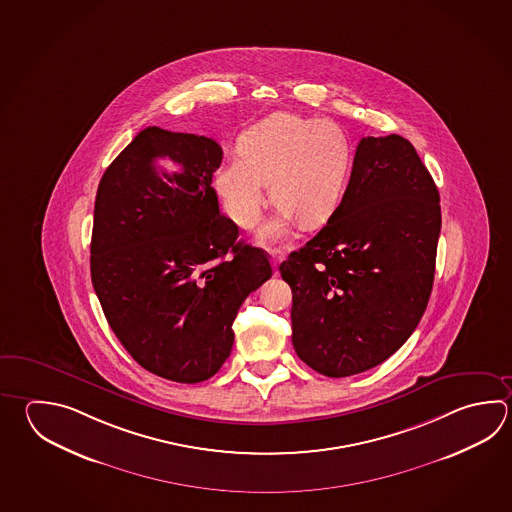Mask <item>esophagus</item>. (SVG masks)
<instances>
[{
    "instance_id": "esophagus-1",
    "label": "esophagus",
    "mask_w": 512,
    "mask_h": 512,
    "mask_svg": "<svg viewBox=\"0 0 512 512\" xmlns=\"http://www.w3.org/2000/svg\"><path fill=\"white\" fill-rule=\"evenodd\" d=\"M282 261H284V253L280 250H271V264H273V268H277Z\"/></svg>"
}]
</instances>
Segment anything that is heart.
Listing matches in <instances>:
<instances>
[{
    "instance_id": "b5f03b06",
    "label": "heart",
    "mask_w": 512,
    "mask_h": 512,
    "mask_svg": "<svg viewBox=\"0 0 512 512\" xmlns=\"http://www.w3.org/2000/svg\"><path fill=\"white\" fill-rule=\"evenodd\" d=\"M239 152L221 164L215 188L233 221L253 228L270 184L277 210L259 232L262 244L286 239L297 219L304 226L326 221L344 195L353 157L337 123L291 112L271 114L248 128Z\"/></svg>"
}]
</instances>
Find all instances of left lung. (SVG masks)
Instances as JSON below:
<instances>
[{"instance_id": "obj_1", "label": "left lung", "mask_w": 512, "mask_h": 512, "mask_svg": "<svg viewBox=\"0 0 512 512\" xmlns=\"http://www.w3.org/2000/svg\"><path fill=\"white\" fill-rule=\"evenodd\" d=\"M440 228L438 188L415 146L362 137L328 224L280 264L300 360L351 377L400 349L431 297Z\"/></svg>"}]
</instances>
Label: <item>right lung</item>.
<instances>
[{
  "instance_id": "1",
  "label": "right lung",
  "mask_w": 512,
  "mask_h": 512,
  "mask_svg": "<svg viewBox=\"0 0 512 512\" xmlns=\"http://www.w3.org/2000/svg\"><path fill=\"white\" fill-rule=\"evenodd\" d=\"M170 158L168 175L154 164ZM210 137L148 126L101 177L90 273L119 342L157 377L197 384L230 357L242 302L270 279L266 251L219 212Z\"/></svg>"
}]
</instances>
